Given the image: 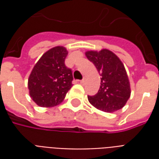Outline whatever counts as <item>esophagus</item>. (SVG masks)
I'll return each instance as SVG.
<instances>
[{"label":"esophagus","instance_id":"esophagus-1","mask_svg":"<svg viewBox=\"0 0 159 159\" xmlns=\"http://www.w3.org/2000/svg\"><path fill=\"white\" fill-rule=\"evenodd\" d=\"M85 83H86V78H83V80L80 81V83H81V84H84Z\"/></svg>","mask_w":159,"mask_h":159}]
</instances>
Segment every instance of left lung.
Wrapping results in <instances>:
<instances>
[{"label":"left lung","instance_id":"1","mask_svg":"<svg viewBox=\"0 0 159 159\" xmlns=\"http://www.w3.org/2000/svg\"><path fill=\"white\" fill-rule=\"evenodd\" d=\"M85 54L101 76L98 93L88 96L90 104L105 112L122 109L131 93L129 81L122 61L108 49H102L100 52L88 51Z\"/></svg>","mask_w":159,"mask_h":159}]
</instances>
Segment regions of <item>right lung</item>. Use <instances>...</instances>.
<instances>
[{"mask_svg":"<svg viewBox=\"0 0 159 159\" xmlns=\"http://www.w3.org/2000/svg\"><path fill=\"white\" fill-rule=\"evenodd\" d=\"M67 54L64 47L52 48L34 66L28 79V88L31 99L39 107L59 105L72 87V71L65 65Z\"/></svg>","mask_w":159,"mask_h":159,"instance_id":"right-lung-1","label":"right lung"}]
</instances>
